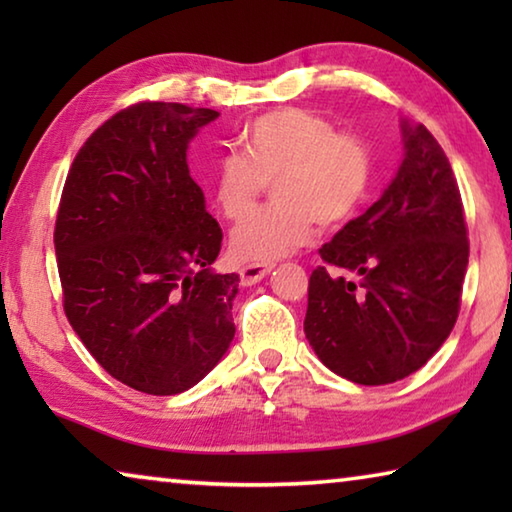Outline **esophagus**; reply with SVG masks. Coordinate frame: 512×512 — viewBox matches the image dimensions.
<instances>
[{
  "instance_id": "esophagus-1",
  "label": "esophagus",
  "mask_w": 512,
  "mask_h": 512,
  "mask_svg": "<svg viewBox=\"0 0 512 512\" xmlns=\"http://www.w3.org/2000/svg\"><path fill=\"white\" fill-rule=\"evenodd\" d=\"M273 271V264H250V266H244L239 271L241 275V282L244 284H257L262 277H266L268 273Z\"/></svg>"
}]
</instances>
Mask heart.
<instances>
[{
	"mask_svg": "<svg viewBox=\"0 0 512 512\" xmlns=\"http://www.w3.org/2000/svg\"><path fill=\"white\" fill-rule=\"evenodd\" d=\"M241 153L219 160L212 176L216 210L241 221L264 184L275 182L276 205L232 230L228 250L241 264H271L305 246L314 223L334 228L350 221L366 201L372 155L352 133L302 108H280L250 121Z\"/></svg>",
	"mask_w": 512,
	"mask_h": 512,
	"instance_id": "b5f03b06",
	"label": "heart"
}]
</instances>
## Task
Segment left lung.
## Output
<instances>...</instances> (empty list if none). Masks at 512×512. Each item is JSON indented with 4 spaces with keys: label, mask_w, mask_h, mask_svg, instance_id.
<instances>
[{
    "label": "left lung",
    "mask_w": 512,
    "mask_h": 512,
    "mask_svg": "<svg viewBox=\"0 0 512 512\" xmlns=\"http://www.w3.org/2000/svg\"><path fill=\"white\" fill-rule=\"evenodd\" d=\"M404 158L377 203L320 248L307 341L339 377L384 386L420 370L454 329L467 271L461 192L427 128L400 119Z\"/></svg>",
    "instance_id": "obj_1"
}]
</instances>
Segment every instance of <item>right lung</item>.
I'll list each match as a JSON object with an SVG mask.
<instances>
[{"mask_svg":"<svg viewBox=\"0 0 512 512\" xmlns=\"http://www.w3.org/2000/svg\"><path fill=\"white\" fill-rule=\"evenodd\" d=\"M219 117L146 101L81 146L54 246L65 314L99 366L149 395L196 386L235 339L237 273H216L223 232L189 176L187 149Z\"/></svg>","mask_w":512,"mask_h":512,"instance_id":"add662e5","label":"right lung"}]
</instances>
